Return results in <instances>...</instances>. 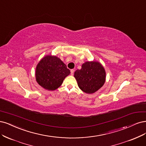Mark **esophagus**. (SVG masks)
Listing matches in <instances>:
<instances>
[{
	"label": "esophagus",
	"instance_id": "esophagus-1",
	"mask_svg": "<svg viewBox=\"0 0 146 146\" xmlns=\"http://www.w3.org/2000/svg\"><path fill=\"white\" fill-rule=\"evenodd\" d=\"M70 72H71V74H72V75H73V74H74V70L72 69L71 70H70Z\"/></svg>",
	"mask_w": 146,
	"mask_h": 146
}]
</instances>
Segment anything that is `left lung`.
<instances>
[{"label":"left lung","instance_id":"1","mask_svg":"<svg viewBox=\"0 0 146 146\" xmlns=\"http://www.w3.org/2000/svg\"><path fill=\"white\" fill-rule=\"evenodd\" d=\"M74 76L82 91L92 94L104 85L106 74L101 64L97 61H91L84 63L81 70L75 71Z\"/></svg>","mask_w":146,"mask_h":146}]
</instances>
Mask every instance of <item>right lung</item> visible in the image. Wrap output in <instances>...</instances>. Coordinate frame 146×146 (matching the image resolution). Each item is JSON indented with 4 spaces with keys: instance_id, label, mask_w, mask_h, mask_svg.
<instances>
[{
    "instance_id": "obj_1",
    "label": "right lung",
    "mask_w": 146,
    "mask_h": 146,
    "mask_svg": "<svg viewBox=\"0 0 146 146\" xmlns=\"http://www.w3.org/2000/svg\"><path fill=\"white\" fill-rule=\"evenodd\" d=\"M70 73V70L59 58L48 55L37 64L35 75L37 82L42 87L53 91L62 85Z\"/></svg>"
}]
</instances>
